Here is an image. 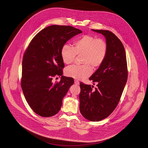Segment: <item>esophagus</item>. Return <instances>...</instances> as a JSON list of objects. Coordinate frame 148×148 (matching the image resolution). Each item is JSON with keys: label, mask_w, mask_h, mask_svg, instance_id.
<instances>
[{"label": "esophagus", "mask_w": 148, "mask_h": 148, "mask_svg": "<svg viewBox=\"0 0 148 148\" xmlns=\"http://www.w3.org/2000/svg\"><path fill=\"white\" fill-rule=\"evenodd\" d=\"M74 84H76V85H79V82L78 80H74Z\"/></svg>", "instance_id": "34e87169"}]
</instances>
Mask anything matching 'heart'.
Listing matches in <instances>:
<instances>
[{"label": "heart", "mask_w": 148, "mask_h": 148, "mask_svg": "<svg viewBox=\"0 0 148 148\" xmlns=\"http://www.w3.org/2000/svg\"><path fill=\"white\" fill-rule=\"evenodd\" d=\"M108 53V45L102 39L91 35H84L73 43V47L65 45L61 50V56L64 64L69 65L77 55H82V65H73L65 70L66 76L82 80L88 77L94 70L99 68L103 63Z\"/></svg>", "instance_id": "heart-1"}]
</instances>
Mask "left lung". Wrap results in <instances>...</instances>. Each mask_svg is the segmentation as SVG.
<instances>
[{"label":"left lung","mask_w":148,"mask_h":148,"mask_svg":"<svg viewBox=\"0 0 148 148\" xmlns=\"http://www.w3.org/2000/svg\"><path fill=\"white\" fill-rule=\"evenodd\" d=\"M106 38L108 53L102 65L89 78L97 88L80 83V112L87 119L97 122L107 118L119 102L127 77V64L124 46L109 30H94ZM95 84V83H93Z\"/></svg>","instance_id":"1"}]
</instances>
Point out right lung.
Masks as SVG:
<instances>
[{
  "instance_id": "1",
  "label": "right lung",
  "mask_w": 148,
  "mask_h": 148,
  "mask_svg": "<svg viewBox=\"0 0 148 148\" xmlns=\"http://www.w3.org/2000/svg\"><path fill=\"white\" fill-rule=\"evenodd\" d=\"M79 29L53 25L36 34L25 51L23 59L21 88L26 101L36 114L49 117L60 110L62 99L74 83L73 78L62 75L65 65L61 48ZM61 76L53 84V77Z\"/></svg>"
}]
</instances>
